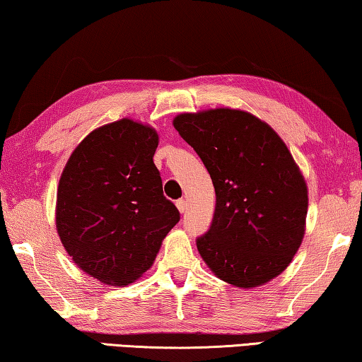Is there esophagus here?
Wrapping results in <instances>:
<instances>
[{"instance_id": "1", "label": "esophagus", "mask_w": 362, "mask_h": 362, "mask_svg": "<svg viewBox=\"0 0 362 362\" xmlns=\"http://www.w3.org/2000/svg\"><path fill=\"white\" fill-rule=\"evenodd\" d=\"M176 206H177V210H180V213H185L187 210V202L185 199H180V200H176Z\"/></svg>"}]
</instances>
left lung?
<instances>
[{
	"label": "left lung",
	"instance_id": "1",
	"mask_svg": "<svg viewBox=\"0 0 362 362\" xmlns=\"http://www.w3.org/2000/svg\"><path fill=\"white\" fill-rule=\"evenodd\" d=\"M173 125L215 186L211 226L197 239L200 257L234 287L274 279L300 248L308 213L305 177L286 142L244 110L181 114Z\"/></svg>",
	"mask_w": 362,
	"mask_h": 362
}]
</instances>
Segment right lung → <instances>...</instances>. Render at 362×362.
Segmentation results:
<instances>
[{
    "label": "right lung",
    "mask_w": 362,
    "mask_h": 362,
    "mask_svg": "<svg viewBox=\"0 0 362 362\" xmlns=\"http://www.w3.org/2000/svg\"><path fill=\"white\" fill-rule=\"evenodd\" d=\"M157 146L156 129L122 118L88 134L61 175L57 234L74 263L104 284L138 279L180 221L152 160Z\"/></svg>",
    "instance_id": "right-lung-1"
}]
</instances>
